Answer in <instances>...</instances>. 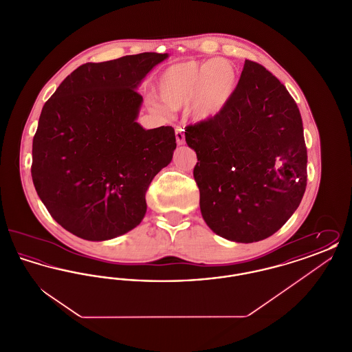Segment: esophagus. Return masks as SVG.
<instances>
[{
  "label": "esophagus",
  "mask_w": 352,
  "mask_h": 352,
  "mask_svg": "<svg viewBox=\"0 0 352 352\" xmlns=\"http://www.w3.org/2000/svg\"><path fill=\"white\" fill-rule=\"evenodd\" d=\"M175 138H177V144H178V145H184V129L182 126H177V128H175Z\"/></svg>",
  "instance_id": "esophagus-1"
}]
</instances>
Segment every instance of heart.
I'll return each mask as SVG.
<instances>
[{"mask_svg":"<svg viewBox=\"0 0 352 352\" xmlns=\"http://www.w3.org/2000/svg\"><path fill=\"white\" fill-rule=\"evenodd\" d=\"M237 71L227 59L187 60L168 67L158 82V96L171 109L190 107L195 121L217 118L232 99Z\"/></svg>","mask_w":352,"mask_h":352,"instance_id":"1","label":"heart"}]
</instances>
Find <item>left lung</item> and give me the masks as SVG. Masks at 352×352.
Instances as JSON below:
<instances>
[{"mask_svg": "<svg viewBox=\"0 0 352 352\" xmlns=\"http://www.w3.org/2000/svg\"><path fill=\"white\" fill-rule=\"evenodd\" d=\"M184 135L198 158L201 217L215 234L260 241L298 208L307 181L301 113L267 68L247 59L223 112L186 126Z\"/></svg>", "mask_w": 352, "mask_h": 352, "instance_id": "obj_1", "label": "left lung"}]
</instances>
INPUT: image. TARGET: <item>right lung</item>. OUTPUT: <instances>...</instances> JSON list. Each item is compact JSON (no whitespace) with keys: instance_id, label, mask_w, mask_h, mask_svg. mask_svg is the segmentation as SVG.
<instances>
[{"instance_id":"obj_1","label":"right lung","mask_w":352,"mask_h":352,"mask_svg":"<svg viewBox=\"0 0 352 352\" xmlns=\"http://www.w3.org/2000/svg\"><path fill=\"white\" fill-rule=\"evenodd\" d=\"M168 54L142 52L72 71L43 105L32 177L56 223L91 241L126 234L146 212V190L177 148L171 126L144 129L135 91Z\"/></svg>"}]
</instances>
